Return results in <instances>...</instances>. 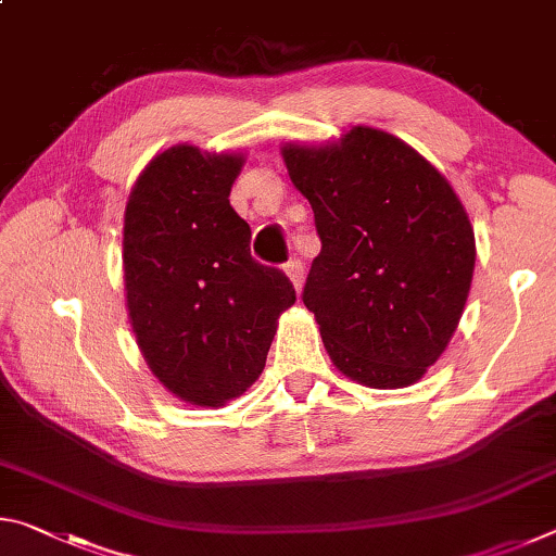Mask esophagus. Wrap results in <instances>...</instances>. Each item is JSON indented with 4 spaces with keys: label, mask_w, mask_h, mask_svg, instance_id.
Returning a JSON list of instances; mask_svg holds the SVG:
<instances>
[{
    "label": "esophagus",
    "mask_w": 556,
    "mask_h": 556,
    "mask_svg": "<svg viewBox=\"0 0 556 556\" xmlns=\"http://www.w3.org/2000/svg\"><path fill=\"white\" fill-rule=\"evenodd\" d=\"M285 271L291 279V285H294L296 289L301 287V281H304V262H301L299 257H291L287 265H285Z\"/></svg>",
    "instance_id": "esophagus-1"
}]
</instances>
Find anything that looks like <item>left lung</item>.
Here are the masks:
<instances>
[{"mask_svg": "<svg viewBox=\"0 0 556 556\" xmlns=\"http://www.w3.org/2000/svg\"><path fill=\"white\" fill-rule=\"evenodd\" d=\"M281 156L321 238L301 299L333 365L368 388L414 384L446 351L473 279L464 203L425 156L382 129L287 144Z\"/></svg>", "mask_w": 556, "mask_h": 556, "instance_id": "obj_1", "label": "left lung"}]
</instances>
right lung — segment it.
<instances>
[{
	"instance_id": "1",
	"label": "right lung",
	"mask_w": 556,
	"mask_h": 556,
	"mask_svg": "<svg viewBox=\"0 0 556 556\" xmlns=\"http://www.w3.org/2000/svg\"><path fill=\"white\" fill-rule=\"evenodd\" d=\"M242 154L178 144L139 174L125 211L131 331L168 392L223 407L265 370L277 318L296 291L250 255V225L230 205Z\"/></svg>"
}]
</instances>
